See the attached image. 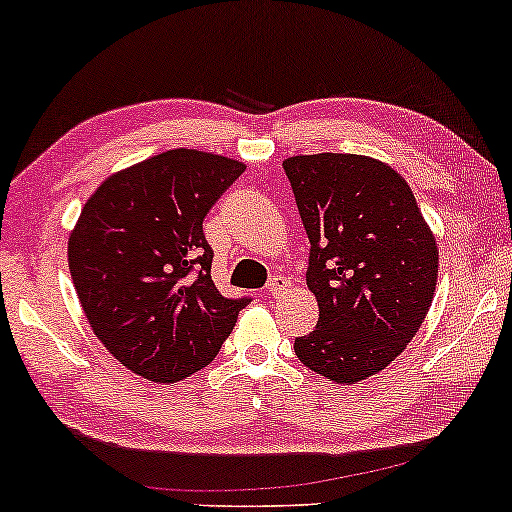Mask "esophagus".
<instances>
[{
    "mask_svg": "<svg viewBox=\"0 0 512 512\" xmlns=\"http://www.w3.org/2000/svg\"><path fill=\"white\" fill-rule=\"evenodd\" d=\"M287 287H289V280H287V277L275 275L273 280H270L268 285H266V294H268V296H273V299H277V296H282V294L287 292Z\"/></svg>",
    "mask_w": 512,
    "mask_h": 512,
    "instance_id": "esophagus-1",
    "label": "esophagus"
}]
</instances>
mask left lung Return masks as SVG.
<instances>
[{"label":"left lung","mask_w":512,"mask_h":512,"mask_svg":"<svg viewBox=\"0 0 512 512\" xmlns=\"http://www.w3.org/2000/svg\"><path fill=\"white\" fill-rule=\"evenodd\" d=\"M304 220L313 332L294 339L306 368L356 384L387 368L420 330L437 287L439 251L408 182L358 154L282 163Z\"/></svg>","instance_id":"left-lung-1"}]
</instances>
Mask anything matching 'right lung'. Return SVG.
I'll list each match as a JSON object with an SVG mask.
<instances>
[{
	"mask_svg": "<svg viewBox=\"0 0 512 512\" xmlns=\"http://www.w3.org/2000/svg\"><path fill=\"white\" fill-rule=\"evenodd\" d=\"M244 163L170 149L111 175L82 206L68 268L87 323L125 368L180 382L218 356L249 299L211 280L204 218Z\"/></svg>",
	"mask_w": 512,
	"mask_h": 512,
	"instance_id": "right-lung-1",
	"label": "right lung"
}]
</instances>
